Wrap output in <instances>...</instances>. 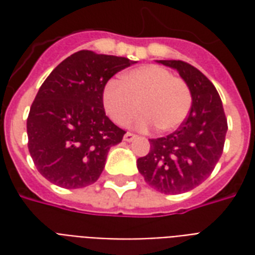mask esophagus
<instances>
[{
  "instance_id": "esophagus-1",
  "label": "esophagus",
  "mask_w": 255,
  "mask_h": 255,
  "mask_svg": "<svg viewBox=\"0 0 255 255\" xmlns=\"http://www.w3.org/2000/svg\"><path fill=\"white\" fill-rule=\"evenodd\" d=\"M136 138H138V136L132 132H127L124 135V140H126V142H132V140H135Z\"/></svg>"
}]
</instances>
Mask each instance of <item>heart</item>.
I'll list each match as a JSON object with an SVG mask.
<instances>
[{"label":"heart","mask_w":255,"mask_h":255,"mask_svg":"<svg viewBox=\"0 0 255 255\" xmlns=\"http://www.w3.org/2000/svg\"><path fill=\"white\" fill-rule=\"evenodd\" d=\"M108 116L119 126H127L138 115L139 129L157 126L162 132L175 131L187 119L192 94L187 82L160 65H143L123 75L122 82L109 80L102 91Z\"/></svg>","instance_id":"heart-1"}]
</instances>
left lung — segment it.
I'll return each mask as SVG.
<instances>
[{
	"label": "left lung",
	"instance_id": "8db88e82",
	"mask_svg": "<svg viewBox=\"0 0 255 255\" xmlns=\"http://www.w3.org/2000/svg\"><path fill=\"white\" fill-rule=\"evenodd\" d=\"M177 69L190 86V115L175 132L150 139V151L136 161L144 182L162 194H182L205 182L223 154L228 129L223 102L199 69L180 60H160Z\"/></svg>",
	"mask_w": 255,
	"mask_h": 255
}]
</instances>
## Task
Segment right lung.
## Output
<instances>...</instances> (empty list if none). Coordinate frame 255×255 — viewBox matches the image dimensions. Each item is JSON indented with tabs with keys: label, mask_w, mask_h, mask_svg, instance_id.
I'll return each instance as SVG.
<instances>
[{
	"label": "right lung",
	"mask_w": 255,
	"mask_h": 255,
	"mask_svg": "<svg viewBox=\"0 0 255 255\" xmlns=\"http://www.w3.org/2000/svg\"><path fill=\"white\" fill-rule=\"evenodd\" d=\"M132 64L80 50L42 83L28 113L27 135L32 161L49 182L82 188L98 180L108 151L126 133L105 115L102 91L113 75Z\"/></svg>",
	"instance_id": "right-lung-1"
}]
</instances>
